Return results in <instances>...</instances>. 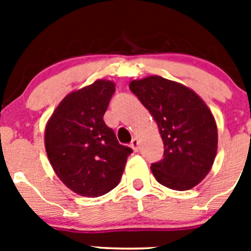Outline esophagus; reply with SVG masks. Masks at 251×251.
<instances>
[{
    "mask_svg": "<svg viewBox=\"0 0 251 251\" xmlns=\"http://www.w3.org/2000/svg\"><path fill=\"white\" fill-rule=\"evenodd\" d=\"M138 146H139V142H138V139L137 138H133L132 139V142H130V147L133 148V150L136 151H138Z\"/></svg>",
    "mask_w": 251,
    "mask_h": 251,
    "instance_id": "1",
    "label": "esophagus"
}]
</instances>
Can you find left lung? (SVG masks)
<instances>
[{
  "label": "left lung",
  "instance_id": "obj_1",
  "mask_svg": "<svg viewBox=\"0 0 251 251\" xmlns=\"http://www.w3.org/2000/svg\"><path fill=\"white\" fill-rule=\"evenodd\" d=\"M129 89L158 126L165 152L151 171L161 185L186 191L211 170L217 152V127L205 101L182 84L158 75L133 80Z\"/></svg>",
  "mask_w": 251,
  "mask_h": 251
}]
</instances>
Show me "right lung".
<instances>
[{"instance_id": "add662e5", "label": "right lung", "mask_w": 251, "mask_h": 251, "mask_svg": "<svg viewBox=\"0 0 251 251\" xmlns=\"http://www.w3.org/2000/svg\"><path fill=\"white\" fill-rule=\"evenodd\" d=\"M115 85L97 80L60 101L45 129V148L55 174L75 194L105 195L117 187L132 148L119 145L103 117Z\"/></svg>"}]
</instances>
